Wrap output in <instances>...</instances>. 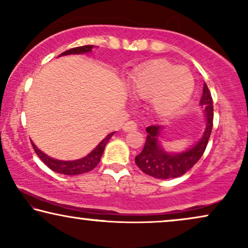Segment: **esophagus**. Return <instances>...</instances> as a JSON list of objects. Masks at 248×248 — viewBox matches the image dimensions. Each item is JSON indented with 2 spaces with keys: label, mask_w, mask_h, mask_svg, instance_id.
I'll return each mask as SVG.
<instances>
[{
  "label": "esophagus",
  "mask_w": 248,
  "mask_h": 248,
  "mask_svg": "<svg viewBox=\"0 0 248 248\" xmlns=\"http://www.w3.org/2000/svg\"><path fill=\"white\" fill-rule=\"evenodd\" d=\"M122 129H124V131H126V133H128V131L136 130L137 129V124H136V122H134V121H128L124 124Z\"/></svg>",
  "instance_id": "34e87169"
}]
</instances>
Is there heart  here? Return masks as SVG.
<instances>
[{
  "label": "heart",
  "mask_w": 248,
  "mask_h": 248,
  "mask_svg": "<svg viewBox=\"0 0 248 248\" xmlns=\"http://www.w3.org/2000/svg\"><path fill=\"white\" fill-rule=\"evenodd\" d=\"M194 86V77L187 67L158 60L133 76L129 92L135 97L150 98L148 108L155 117L169 118L189 101Z\"/></svg>",
  "instance_id": "1"
}]
</instances>
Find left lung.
Here are the masks:
<instances>
[{"instance_id":"left-lung-1","label":"left lung","mask_w":248,"mask_h":248,"mask_svg":"<svg viewBox=\"0 0 248 248\" xmlns=\"http://www.w3.org/2000/svg\"><path fill=\"white\" fill-rule=\"evenodd\" d=\"M200 104L204 108L206 127L201 140L190 148L181 153L167 152L160 144L162 127L150 126L146 128V141L140 154L135 157V163L144 173L157 179H171L183 176L193 168L202 157L209 143L213 127V101L206 84L203 86V95Z\"/></svg>"}]
</instances>
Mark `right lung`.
<instances>
[{"mask_svg":"<svg viewBox=\"0 0 248 248\" xmlns=\"http://www.w3.org/2000/svg\"><path fill=\"white\" fill-rule=\"evenodd\" d=\"M93 47H94V45L79 46V47L68 49V51H65L62 53V54L59 55V57H62V55L85 54V53H91ZM114 133L115 131L108 134V136L105 137L104 140H102L101 143L91 152L90 154L86 155V156L81 157V158H78V160H74V161H61V160H57V158H53L51 156H48V155H46L45 153H43L41 150H38L37 146H36L32 141H31V145H32V147H34L35 153L38 155L39 158H41L43 162H44L46 166L49 168V169L55 171V172H58V173L68 174V176H75V174H81V173L88 172V171L93 170L94 168L97 166L98 162H100V160H101L102 154H103V152H104L105 145H107L108 140L113 136Z\"/></svg>","mask_w":248,"mask_h":248,"instance_id":"obj_1","label":"right lung"}]
</instances>
